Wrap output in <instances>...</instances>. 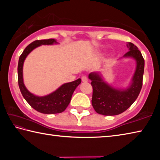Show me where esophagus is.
Instances as JSON below:
<instances>
[{
  "mask_svg": "<svg viewBox=\"0 0 160 160\" xmlns=\"http://www.w3.org/2000/svg\"><path fill=\"white\" fill-rule=\"evenodd\" d=\"M81 79H82V82H88V77L86 76V75H83V76L82 77V78H81Z\"/></svg>",
  "mask_w": 160,
  "mask_h": 160,
  "instance_id": "1",
  "label": "esophagus"
}]
</instances>
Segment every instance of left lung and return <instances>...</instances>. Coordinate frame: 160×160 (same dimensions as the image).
Returning a JSON list of instances; mask_svg holds the SVG:
<instances>
[{
  "instance_id": "8db88e82",
  "label": "left lung",
  "mask_w": 160,
  "mask_h": 160,
  "mask_svg": "<svg viewBox=\"0 0 160 160\" xmlns=\"http://www.w3.org/2000/svg\"><path fill=\"white\" fill-rule=\"evenodd\" d=\"M129 51L123 57H132L137 63L131 86L126 90H116L104 82L97 72H92L89 78L93 88L92 104L97 113L104 116L118 115L125 112L138 97L142 86L145 60L138 48L127 42Z\"/></svg>"
}]
</instances>
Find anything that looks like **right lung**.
I'll use <instances>...</instances> for the list:
<instances>
[{"label": "right lung", "instance_id": "1", "mask_svg": "<svg viewBox=\"0 0 160 160\" xmlns=\"http://www.w3.org/2000/svg\"><path fill=\"white\" fill-rule=\"evenodd\" d=\"M57 43L54 39L36 40L27 47L19 58L18 66V85L22 94L30 106L37 112L47 114L58 113L64 112L71 100L72 93L81 82L79 78L72 82H68L61 85L58 90L53 93L44 97H37L27 90L23 82L22 67L27 56L40 45H50Z\"/></svg>", "mask_w": 160, "mask_h": 160}]
</instances>
